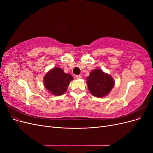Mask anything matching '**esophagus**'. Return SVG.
I'll use <instances>...</instances> for the list:
<instances>
[{
	"mask_svg": "<svg viewBox=\"0 0 153 153\" xmlns=\"http://www.w3.org/2000/svg\"><path fill=\"white\" fill-rule=\"evenodd\" d=\"M75 78H76V79H80V78H82V76L80 75H76L75 76Z\"/></svg>",
	"mask_w": 153,
	"mask_h": 153,
	"instance_id": "esophagus-1",
	"label": "esophagus"
}]
</instances>
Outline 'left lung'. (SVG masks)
Listing matches in <instances>:
<instances>
[{"mask_svg": "<svg viewBox=\"0 0 153 153\" xmlns=\"http://www.w3.org/2000/svg\"><path fill=\"white\" fill-rule=\"evenodd\" d=\"M86 78L88 89L92 95L98 98H103L109 94L114 86L112 76L100 69L92 70Z\"/></svg>", "mask_w": 153, "mask_h": 153, "instance_id": "8db88e82", "label": "left lung"}]
</instances>
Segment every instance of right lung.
<instances>
[{"mask_svg":"<svg viewBox=\"0 0 153 153\" xmlns=\"http://www.w3.org/2000/svg\"><path fill=\"white\" fill-rule=\"evenodd\" d=\"M73 80L70 74L65 73L60 68H53L46 73L43 82L45 88L50 94L61 96L66 92L69 83Z\"/></svg>","mask_w":153,"mask_h":153,"instance_id":"right-lung-1","label":"right lung"}]
</instances>
